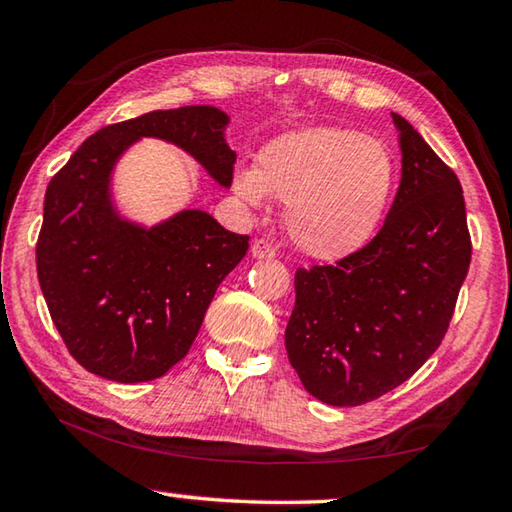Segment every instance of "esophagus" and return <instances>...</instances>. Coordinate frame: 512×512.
Returning <instances> with one entry per match:
<instances>
[{
	"instance_id": "34e87169",
	"label": "esophagus",
	"mask_w": 512,
	"mask_h": 512,
	"mask_svg": "<svg viewBox=\"0 0 512 512\" xmlns=\"http://www.w3.org/2000/svg\"><path fill=\"white\" fill-rule=\"evenodd\" d=\"M250 253H253L255 259H271V257H275V248H273L271 241L255 239L253 248H250Z\"/></svg>"
}]
</instances>
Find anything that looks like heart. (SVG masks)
I'll use <instances>...</instances> for the list:
<instances>
[{"mask_svg": "<svg viewBox=\"0 0 512 512\" xmlns=\"http://www.w3.org/2000/svg\"><path fill=\"white\" fill-rule=\"evenodd\" d=\"M395 187L384 142L348 128L314 126L266 144L255 169H237L235 192L250 205L287 203L284 228L302 253L343 259L375 235Z\"/></svg>", "mask_w": 512, "mask_h": 512, "instance_id": "b5f03b06", "label": "heart"}]
</instances>
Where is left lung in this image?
Returning a JSON list of instances; mask_svg holds the SVG:
<instances>
[{"mask_svg":"<svg viewBox=\"0 0 512 512\" xmlns=\"http://www.w3.org/2000/svg\"><path fill=\"white\" fill-rule=\"evenodd\" d=\"M402 180L384 225L334 266L296 271L284 345L302 386L359 406L404 384L445 339L472 259L463 189L395 115Z\"/></svg>","mask_w":512,"mask_h":512,"instance_id":"1","label":"left lung"}]
</instances>
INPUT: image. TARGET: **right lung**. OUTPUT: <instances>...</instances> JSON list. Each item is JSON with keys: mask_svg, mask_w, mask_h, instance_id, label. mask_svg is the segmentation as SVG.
I'll return each mask as SVG.
<instances>
[{"mask_svg": "<svg viewBox=\"0 0 512 512\" xmlns=\"http://www.w3.org/2000/svg\"><path fill=\"white\" fill-rule=\"evenodd\" d=\"M225 126L228 115L214 106L146 112L90 135L47 185L40 289L69 354L94 375L137 384L176 366L250 239L201 210L153 228L121 219L110 198L112 167L140 137H160L230 187L237 155Z\"/></svg>", "mask_w": 512, "mask_h": 512, "instance_id": "right-lung-1", "label": "right lung"}]
</instances>
